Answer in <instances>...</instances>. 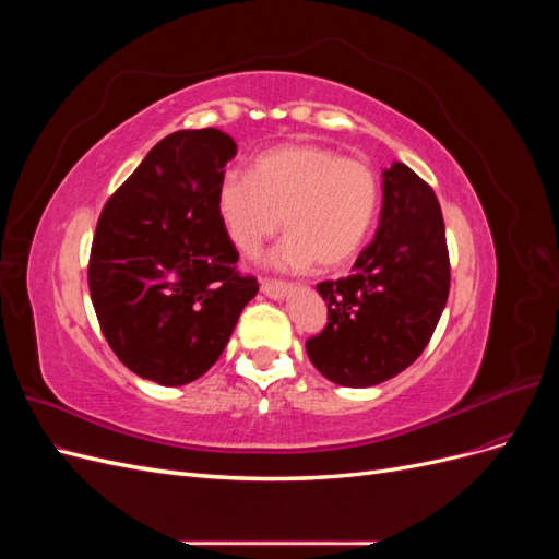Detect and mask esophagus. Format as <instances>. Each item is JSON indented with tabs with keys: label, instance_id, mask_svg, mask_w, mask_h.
<instances>
[{
	"label": "esophagus",
	"instance_id": "1",
	"mask_svg": "<svg viewBox=\"0 0 559 559\" xmlns=\"http://www.w3.org/2000/svg\"><path fill=\"white\" fill-rule=\"evenodd\" d=\"M261 292H263L267 298L282 300L286 294L292 292V284H289V282H282V280H261Z\"/></svg>",
	"mask_w": 559,
	"mask_h": 559
}]
</instances>
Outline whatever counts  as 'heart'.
Here are the masks:
<instances>
[{
    "label": "heart",
    "mask_w": 559,
    "mask_h": 559,
    "mask_svg": "<svg viewBox=\"0 0 559 559\" xmlns=\"http://www.w3.org/2000/svg\"><path fill=\"white\" fill-rule=\"evenodd\" d=\"M373 167L319 144H282L249 165V177L224 173L216 210L233 245L259 251L284 226L277 263L341 267L357 257L380 210Z\"/></svg>",
    "instance_id": "heart-1"
}]
</instances>
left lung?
<instances>
[{"instance_id":"1","label":"left lung","mask_w":559,"mask_h":559,"mask_svg":"<svg viewBox=\"0 0 559 559\" xmlns=\"http://www.w3.org/2000/svg\"><path fill=\"white\" fill-rule=\"evenodd\" d=\"M373 242L349 277L319 282L329 324L306 343L321 376L341 386H373L408 368L436 331L450 294L443 212L408 165L382 173Z\"/></svg>"}]
</instances>
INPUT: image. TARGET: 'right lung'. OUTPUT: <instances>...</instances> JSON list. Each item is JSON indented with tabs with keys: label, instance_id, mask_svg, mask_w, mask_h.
Segmentation results:
<instances>
[{
	"label": "right lung",
	"instance_id": "right-lung-1",
	"mask_svg": "<svg viewBox=\"0 0 559 559\" xmlns=\"http://www.w3.org/2000/svg\"><path fill=\"white\" fill-rule=\"evenodd\" d=\"M238 154L216 128L167 134L97 218L88 286L109 347L134 376L181 386L222 357L259 282L216 210L226 163Z\"/></svg>",
	"mask_w": 559,
	"mask_h": 559
}]
</instances>
